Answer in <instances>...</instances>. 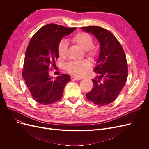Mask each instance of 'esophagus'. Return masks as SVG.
Segmentation results:
<instances>
[{
  "instance_id": "34e87169",
  "label": "esophagus",
  "mask_w": 149,
  "mask_h": 149,
  "mask_svg": "<svg viewBox=\"0 0 149 149\" xmlns=\"http://www.w3.org/2000/svg\"><path fill=\"white\" fill-rule=\"evenodd\" d=\"M71 79L73 80V81H78V80H79V79H81V78L76 77V76H72L71 77Z\"/></svg>"
}]
</instances>
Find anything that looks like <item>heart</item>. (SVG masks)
<instances>
[{
    "label": "heart",
    "instance_id": "1",
    "mask_svg": "<svg viewBox=\"0 0 149 149\" xmlns=\"http://www.w3.org/2000/svg\"><path fill=\"white\" fill-rule=\"evenodd\" d=\"M71 41L78 45L84 50H86L87 55L91 60L95 61L100 56V49L98 47L92 46L93 40L92 37L86 33L79 32L76 34L71 38ZM68 45L65 40H61L58 43V52L61 58H64L67 53ZM91 63L88 60L73 61L68 63L66 66L67 71L74 76H80L83 75L88 70Z\"/></svg>",
    "mask_w": 149,
    "mask_h": 149
}]
</instances>
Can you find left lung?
Segmentation results:
<instances>
[{
	"label": "left lung",
	"instance_id": "8db88e82",
	"mask_svg": "<svg viewBox=\"0 0 149 149\" xmlns=\"http://www.w3.org/2000/svg\"><path fill=\"white\" fill-rule=\"evenodd\" d=\"M81 29L94 35L100 45L94 69L97 75L92 79L93 89L86 96L96 105L109 104L118 96L127 81L128 66L124 51L113 34L106 29L97 26Z\"/></svg>",
	"mask_w": 149,
	"mask_h": 149
}]
</instances>
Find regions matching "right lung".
Listing matches in <instances>:
<instances>
[{
  "mask_svg": "<svg viewBox=\"0 0 149 149\" xmlns=\"http://www.w3.org/2000/svg\"><path fill=\"white\" fill-rule=\"evenodd\" d=\"M76 29L49 24L40 29L30 40L25 53L22 76L33 100L40 104H50L60 100L66 84L71 81L67 74L54 79L49 71L51 66L56 67L58 43Z\"/></svg>",
  "mask_w": 149,
  "mask_h": 149,
  "instance_id": "right-lung-1",
  "label": "right lung"
}]
</instances>
